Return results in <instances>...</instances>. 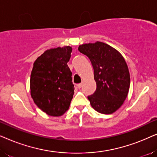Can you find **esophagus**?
Instances as JSON below:
<instances>
[{"label": "esophagus", "mask_w": 157, "mask_h": 157, "mask_svg": "<svg viewBox=\"0 0 157 157\" xmlns=\"http://www.w3.org/2000/svg\"><path fill=\"white\" fill-rule=\"evenodd\" d=\"M76 86H77V88H78V89H81V88L82 87V83H78V84L76 85Z\"/></svg>", "instance_id": "34e87169"}]
</instances>
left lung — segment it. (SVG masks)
<instances>
[{
    "label": "left lung",
    "instance_id": "left-lung-1",
    "mask_svg": "<svg viewBox=\"0 0 157 157\" xmlns=\"http://www.w3.org/2000/svg\"><path fill=\"white\" fill-rule=\"evenodd\" d=\"M89 57L94 68L96 89L88 96L91 106L98 113L111 114L124 104L130 86V75L124 57L117 50L97 41L78 46Z\"/></svg>",
    "mask_w": 157,
    "mask_h": 157
}]
</instances>
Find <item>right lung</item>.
<instances>
[{
	"label": "right lung",
	"instance_id": "obj_1",
	"mask_svg": "<svg viewBox=\"0 0 157 157\" xmlns=\"http://www.w3.org/2000/svg\"><path fill=\"white\" fill-rule=\"evenodd\" d=\"M71 51L70 46L48 49L33 63L30 79L31 97L49 116L63 115L73 98L74 85L67 65Z\"/></svg>",
	"mask_w": 157,
	"mask_h": 157
}]
</instances>
